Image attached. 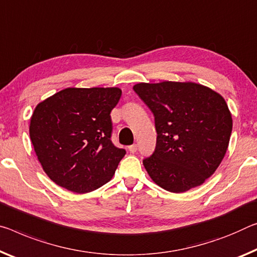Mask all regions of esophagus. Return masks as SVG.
Returning <instances> with one entry per match:
<instances>
[{"label": "esophagus", "instance_id": "1", "mask_svg": "<svg viewBox=\"0 0 257 257\" xmlns=\"http://www.w3.org/2000/svg\"><path fill=\"white\" fill-rule=\"evenodd\" d=\"M128 150L130 151V153H136L137 152V144L130 145L129 148H128Z\"/></svg>", "mask_w": 257, "mask_h": 257}]
</instances>
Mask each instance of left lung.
I'll return each instance as SVG.
<instances>
[{
    "mask_svg": "<svg viewBox=\"0 0 257 257\" xmlns=\"http://www.w3.org/2000/svg\"><path fill=\"white\" fill-rule=\"evenodd\" d=\"M134 90L154 115L157 145L143 165L169 192L201 185L225 156L232 117L223 97L193 82L138 83Z\"/></svg>",
    "mask_w": 257,
    "mask_h": 257,
    "instance_id": "left-lung-1",
    "label": "left lung"
}]
</instances>
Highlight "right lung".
I'll list each match as a JSON object with an SVG mask.
<instances>
[{
  "mask_svg": "<svg viewBox=\"0 0 257 257\" xmlns=\"http://www.w3.org/2000/svg\"><path fill=\"white\" fill-rule=\"evenodd\" d=\"M120 97L119 88H66L35 107L31 141L57 185L85 193L113 177L125 154L111 141L109 113Z\"/></svg>",
  "mask_w": 257,
  "mask_h": 257,
  "instance_id": "obj_1",
  "label": "right lung"
}]
</instances>
